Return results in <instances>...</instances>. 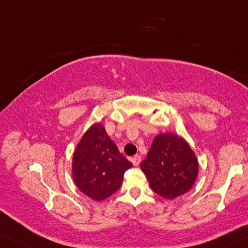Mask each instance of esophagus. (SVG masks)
I'll return each instance as SVG.
<instances>
[{
    "mask_svg": "<svg viewBox=\"0 0 248 248\" xmlns=\"http://www.w3.org/2000/svg\"><path fill=\"white\" fill-rule=\"evenodd\" d=\"M131 161L132 164H134V166H138L140 162H141V157H140L139 155H135V156L131 158Z\"/></svg>",
    "mask_w": 248,
    "mask_h": 248,
    "instance_id": "34e87169",
    "label": "esophagus"
}]
</instances>
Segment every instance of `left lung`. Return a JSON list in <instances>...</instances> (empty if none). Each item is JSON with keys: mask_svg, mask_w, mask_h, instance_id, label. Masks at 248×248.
I'll use <instances>...</instances> for the list:
<instances>
[{"mask_svg": "<svg viewBox=\"0 0 248 248\" xmlns=\"http://www.w3.org/2000/svg\"><path fill=\"white\" fill-rule=\"evenodd\" d=\"M140 168L155 193L173 199L193 187L198 175V160L186 140L166 132L155 137Z\"/></svg>", "mask_w": 248, "mask_h": 248, "instance_id": "obj_1", "label": "left lung"}]
</instances>
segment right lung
Listing matches in <instances>:
<instances>
[{
    "label": "right lung",
    "mask_w": 248,
    "mask_h": 248,
    "mask_svg": "<svg viewBox=\"0 0 248 248\" xmlns=\"http://www.w3.org/2000/svg\"><path fill=\"white\" fill-rule=\"evenodd\" d=\"M132 164L119 153L101 124H94L78 143L72 159V177L84 195L100 202L119 189Z\"/></svg>",
    "instance_id": "add662e5"
}]
</instances>
